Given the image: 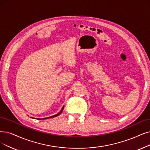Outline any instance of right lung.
Listing matches in <instances>:
<instances>
[{
    "mask_svg": "<svg viewBox=\"0 0 150 150\" xmlns=\"http://www.w3.org/2000/svg\"><path fill=\"white\" fill-rule=\"evenodd\" d=\"M64 106H63L62 110H61L60 111H59L58 113H57V115H53V116H50V117H48L42 118V119H41V118H36V119H38V120H42V119H49V118H52V117H57V116H58V115H60V114L62 112V111H63V109H64ZM31 117V118H33V119H35V118H34V117Z\"/></svg>",
    "mask_w": 150,
    "mask_h": 150,
    "instance_id": "1",
    "label": "right lung"
}]
</instances>
